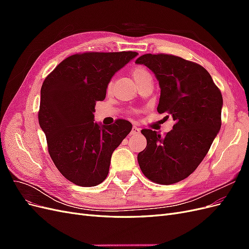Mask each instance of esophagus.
<instances>
[{"instance_id": "1", "label": "esophagus", "mask_w": 249, "mask_h": 249, "mask_svg": "<svg viewBox=\"0 0 249 249\" xmlns=\"http://www.w3.org/2000/svg\"><path fill=\"white\" fill-rule=\"evenodd\" d=\"M139 133H140V129H139V127H137L136 125H134V126L132 127L131 134H132V135H138Z\"/></svg>"}]
</instances>
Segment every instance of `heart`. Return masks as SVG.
<instances>
[{"label":"heart","instance_id":"obj_1","mask_svg":"<svg viewBox=\"0 0 249 249\" xmlns=\"http://www.w3.org/2000/svg\"><path fill=\"white\" fill-rule=\"evenodd\" d=\"M131 74H132L133 79L135 80V82L137 83V84L141 80L144 79L145 77L150 76V74L148 73V71L144 69V67L140 66V65L133 67V69L131 70ZM112 85H113V83H112V81H110L107 84V91H110V90L112 89Z\"/></svg>","mask_w":249,"mask_h":249}]
</instances>
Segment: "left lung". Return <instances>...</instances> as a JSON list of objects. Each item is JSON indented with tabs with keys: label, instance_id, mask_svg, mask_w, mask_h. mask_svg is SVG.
<instances>
[{
	"label": "left lung",
	"instance_id": "1",
	"mask_svg": "<svg viewBox=\"0 0 249 249\" xmlns=\"http://www.w3.org/2000/svg\"><path fill=\"white\" fill-rule=\"evenodd\" d=\"M135 63L155 73L161 88L157 110L176 122L163 137L141 131L147 144L137 157L140 169L157 184L178 183L197 168L220 131L221 92L206 69L180 57L145 54Z\"/></svg>",
	"mask_w": 249,
	"mask_h": 249
}]
</instances>
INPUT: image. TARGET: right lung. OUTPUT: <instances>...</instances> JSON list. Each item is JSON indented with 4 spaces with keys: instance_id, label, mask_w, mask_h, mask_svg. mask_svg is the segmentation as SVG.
<instances>
[{
    "instance_id": "right-lung-1",
    "label": "right lung",
    "mask_w": 249,
    "mask_h": 249,
    "mask_svg": "<svg viewBox=\"0 0 249 249\" xmlns=\"http://www.w3.org/2000/svg\"><path fill=\"white\" fill-rule=\"evenodd\" d=\"M138 55L136 52L74 54L44 79L38 122L49 154L61 175L82 187L107 178L111 156L132 130L130 122L111 125L93 122L95 103L106 97L114 73Z\"/></svg>"
}]
</instances>
